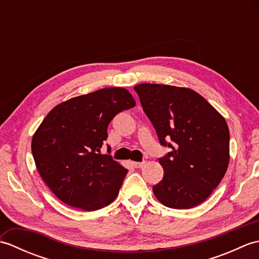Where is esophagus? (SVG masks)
I'll use <instances>...</instances> for the list:
<instances>
[{
    "instance_id": "obj_1",
    "label": "esophagus",
    "mask_w": 259,
    "mask_h": 259,
    "mask_svg": "<svg viewBox=\"0 0 259 259\" xmlns=\"http://www.w3.org/2000/svg\"><path fill=\"white\" fill-rule=\"evenodd\" d=\"M147 162L146 161H142V162H137V161H134L133 162V166L135 167V168H142L145 166Z\"/></svg>"
}]
</instances>
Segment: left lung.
<instances>
[{
    "mask_svg": "<svg viewBox=\"0 0 259 259\" xmlns=\"http://www.w3.org/2000/svg\"><path fill=\"white\" fill-rule=\"evenodd\" d=\"M135 90L160 144L171 148L159 159L163 178L153 186V194L169 208L198 206L227 171L230 156L226 120L189 88L141 83ZM167 140L173 145L167 144Z\"/></svg>",
    "mask_w": 259,
    "mask_h": 259,
    "instance_id": "obj_1",
    "label": "left lung"
}]
</instances>
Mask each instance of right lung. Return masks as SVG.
<instances>
[{
	"instance_id": "1",
	"label": "right lung",
	"mask_w": 259,
	"mask_h": 259,
	"mask_svg": "<svg viewBox=\"0 0 259 259\" xmlns=\"http://www.w3.org/2000/svg\"><path fill=\"white\" fill-rule=\"evenodd\" d=\"M136 101L124 88H103L54 107L32 137V155L41 178L62 202L93 211L110 205L128 174L101 155L108 125Z\"/></svg>"
}]
</instances>
